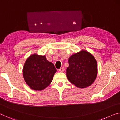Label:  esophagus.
Masks as SVG:
<instances>
[{
	"label": "esophagus",
	"mask_w": 120,
	"mask_h": 120,
	"mask_svg": "<svg viewBox=\"0 0 120 120\" xmlns=\"http://www.w3.org/2000/svg\"><path fill=\"white\" fill-rule=\"evenodd\" d=\"M59 71L60 72H63V71H64V68H61L59 69Z\"/></svg>",
	"instance_id": "obj_1"
}]
</instances>
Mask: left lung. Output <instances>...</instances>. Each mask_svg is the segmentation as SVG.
<instances>
[{
	"label": "left lung",
	"instance_id": "8db88e82",
	"mask_svg": "<svg viewBox=\"0 0 120 120\" xmlns=\"http://www.w3.org/2000/svg\"><path fill=\"white\" fill-rule=\"evenodd\" d=\"M66 75L71 82L83 88L94 82L98 74L97 62L93 55L82 50L69 57Z\"/></svg>",
	"mask_w": 120,
	"mask_h": 120
}]
</instances>
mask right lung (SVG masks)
Returning a JSON list of instances; mask_svg holds the SVG:
<instances>
[{
	"label": "right lung",
	"instance_id": "add662e5",
	"mask_svg": "<svg viewBox=\"0 0 120 120\" xmlns=\"http://www.w3.org/2000/svg\"><path fill=\"white\" fill-rule=\"evenodd\" d=\"M56 69L45 55H31L23 67V76L27 85L35 90H42L50 85Z\"/></svg>",
	"mask_w": 120,
	"mask_h": 120
}]
</instances>
